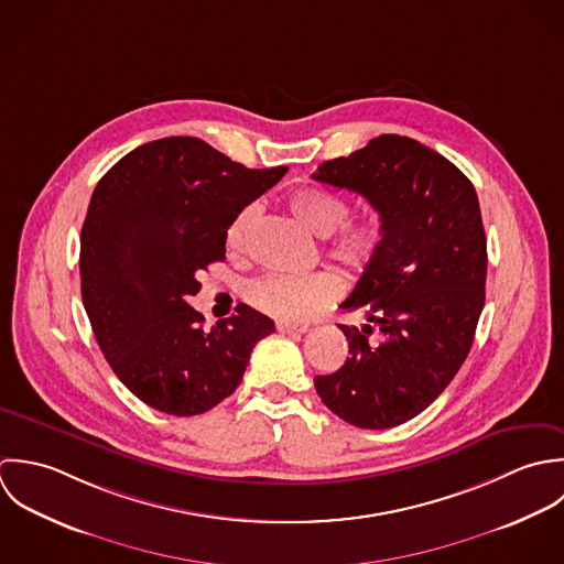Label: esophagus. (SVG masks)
<instances>
[{
    "label": "esophagus",
    "mask_w": 564,
    "mask_h": 564,
    "mask_svg": "<svg viewBox=\"0 0 564 564\" xmlns=\"http://www.w3.org/2000/svg\"><path fill=\"white\" fill-rule=\"evenodd\" d=\"M310 327L307 325H292V323H276L279 334H305Z\"/></svg>",
    "instance_id": "1"
}]
</instances>
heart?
Segmentation results:
<instances>
[{
	"label": "heart",
	"instance_id": "obj_1",
	"mask_svg": "<svg viewBox=\"0 0 564 564\" xmlns=\"http://www.w3.org/2000/svg\"><path fill=\"white\" fill-rule=\"evenodd\" d=\"M288 209L292 216L318 237H329V254L352 274H364L379 257L383 246V226L377 220L346 223L350 209L344 198L321 187H301L290 194ZM257 207L241 209L226 230V246L239 252L246 246ZM341 281L336 272L310 274H265L248 285V301L268 316L281 321H305L323 305L338 299Z\"/></svg>",
	"mask_w": 564,
	"mask_h": 564
}]
</instances>
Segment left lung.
I'll return each instance as SVG.
<instances>
[{"mask_svg": "<svg viewBox=\"0 0 564 564\" xmlns=\"http://www.w3.org/2000/svg\"><path fill=\"white\" fill-rule=\"evenodd\" d=\"M312 178L364 196L386 232L339 305L368 325H339L348 357L314 377L316 392L355 427H397L438 399L475 338L488 263L475 187L449 159L401 134L370 139Z\"/></svg>", "mask_w": 564, "mask_h": 564, "instance_id": "obj_1", "label": "left lung"}]
</instances>
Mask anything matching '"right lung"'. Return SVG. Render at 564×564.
<instances>
[{
    "instance_id": "add662e5",
    "label": "right lung",
    "mask_w": 564,
    "mask_h": 564,
    "mask_svg": "<svg viewBox=\"0 0 564 564\" xmlns=\"http://www.w3.org/2000/svg\"><path fill=\"white\" fill-rule=\"evenodd\" d=\"M288 167L248 170L196 137H165L121 156L94 189L80 232L83 303L119 381L145 405L194 416L239 386L274 323L248 305L203 329L187 299L226 259L235 216Z\"/></svg>"
}]
</instances>
